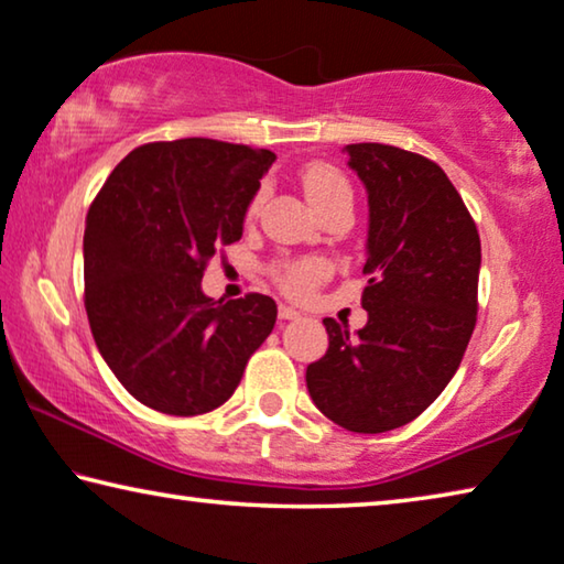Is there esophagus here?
<instances>
[{"instance_id": "34e87169", "label": "esophagus", "mask_w": 564, "mask_h": 564, "mask_svg": "<svg viewBox=\"0 0 564 564\" xmlns=\"http://www.w3.org/2000/svg\"><path fill=\"white\" fill-rule=\"evenodd\" d=\"M279 318H281V322H293V318H301V311H296L293 306L281 304L279 306Z\"/></svg>"}]
</instances>
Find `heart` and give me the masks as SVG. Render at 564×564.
<instances>
[{"mask_svg": "<svg viewBox=\"0 0 564 564\" xmlns=\"http://www.w3.org/2000/svg\"><path fill=\"white\" fill-rule=\"evenodd\" d=\"M301 184H304V192L311 205H314L318 213L324 207L334 205L339 199H351V187L336 166L326 164V162H308L306 166H301ZM260 197L250 202L248 213L253 215L258 207ZM273 281L279 283V289L283 293H289L293 299H304L314 291L316 283H322L329 273L324 260L316 258H301V260H283V263L273 265Z\"/></svg>", "mask_w": 564, "mask_h": 564, "instance_id": "heart-1", "label": "heart"}]
</instances>
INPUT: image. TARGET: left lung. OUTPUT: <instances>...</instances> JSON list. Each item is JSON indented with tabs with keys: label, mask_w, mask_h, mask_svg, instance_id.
I'll return each mask as SVG.
<instances>
[{
	"label": "left lung",
	"mask_w": 564,
	"mask_h": 564,
	"mask_svg": "<svg viewBox=\"0 0 564 564\" xmlns=\"http://www.w3.org/2000/svg\"><path fill=\"white\" fill-rule=\"evenodd\" d=\"M369 202L357 334L324 318L329 349L306 367L314 405L351 433L408 425L445 390L478 311L481 240L448 176L431 159L388 144H349Z\"/></svg>",
	"instance_id": "8db88e82"
}]
</instances>
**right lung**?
Segmentation results:
<instances>
[{"label": "right lung", "mask_w": 564, "mask_h": 564, "mask_svg": "<svg viewBox=\"0 0 564 564\" xmlns=\"http://www.w3.org/2000/svg\"><path fill=\"white\" fill-rule=\"evenodd\" d=\"M268 149L215 139L154 141L108 176L86 217L83 279L96 347L129 394L166 415L220 408L275 324L263 293H202L217 250L242 238Z\"/></svg>", "instance_id": "obj_1"}]
</instances>
